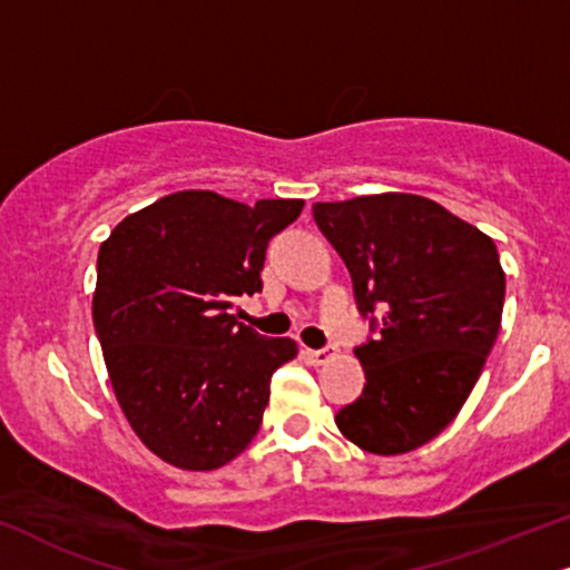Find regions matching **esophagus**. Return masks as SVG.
Listing matches in <instances>:
<instances>
[{
  "label": "esophagus",
  "mask_w": 570,
  "mask_h": 570,
  "mask_svg": "<svg viewBox=\"0 0 570 570\" xmlns=\"http://www.w3.org/2000/svg\"><path fill=\"white\" fill-rule=\"evenodd\" d=\"M304 360L308 364H314V367H320V364H327L330 360H333V351H330V348H306Z\"/></svg>",
  "instance_id": "1"
}]
</instances>
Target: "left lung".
Here are the masks:
<instances>
[{
    "mask_svg": "<svg viewBox=\"0 0 570 570\" xmlns=\"http://www.w3.org/2000/svg\"><path fill=\"white\" fill-rule=\"evenodd\" d=\"M312 210L375 333L354 348L367 377L362 396L335 423L364 452H412L452 423L487 364L504 306L500 253L479 227L420 195H362Z\"/></svg>",
    "mask_w": 570,
    "mask_h": 570,
    "instance_id": "8db88e82",
    "label": "left lung"
}]
</instances>
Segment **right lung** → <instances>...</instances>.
I'll list each match as a JSON object with an SVG mask.
<instances>
[{
	"label": "right lung",
	"instance_id": "1",
	"mask_svg": "<svg viewBox=\"0 0 570 570\" xmlns=\"http://www.w3.org/2000/svg\"><path fill=\"white\" fill-rule=\"evenodd\" d=\"M301 208L185 189L100 245L91 317L105 367L139 441L168 465L216 470L258 433L274 370L298 346L258 335L232 306L262 291L266 245Z\"/></svg>",
	"mask_w": 570,
	"mask_h": 570
}]
</instances>
